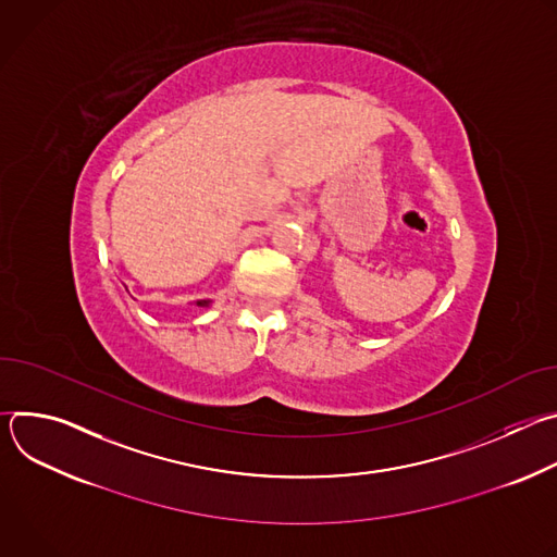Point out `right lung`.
<instances>
[{
    "label": "right lung",
    "instance_id": "1",
    "mask_svg": "<svg viewBox=\"0 0 557 557\" xmlns=\"http://www.w3.org/2000/svg\"><path fill=\"white\" fill-rule=\"evenodd\" d=\"M207 304H209V301H198V306H207Z\"/></svg>",
    "mask_w": 557,
    "mask_h": 557
}]
</instances>
